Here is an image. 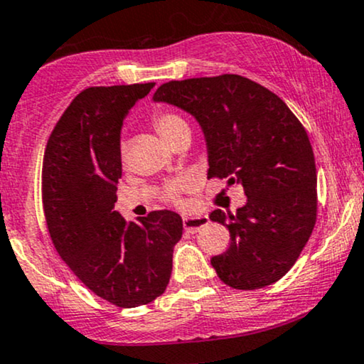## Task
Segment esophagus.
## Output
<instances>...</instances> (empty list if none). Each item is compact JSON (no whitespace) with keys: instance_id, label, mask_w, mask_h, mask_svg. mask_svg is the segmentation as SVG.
Wrapping results in <instances>:
<instances>
[{"instance_id":"1","label":"esophagus","mask_w":364,"mask_h":364,"mask_svg":"<svg viewBox=\"0 0 364 364\" xmlns=\"http://www.w3.org/2000/svg\"><path fill=\"white\" fill-rule=\"evenodd\" d=\"M208 224V215H186L183 219V228L188 232H196L202 229L203 225Z\"/></svg>"}]
</instances>
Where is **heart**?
Wrapping results in <instances>:
<instances>
[{
    "mask_svg": "<svg viewBox=\"0 0 364 364\" xmlns=\"http://www.w3.org/2000/svg\"><path fill=\"white\" fill-rule=\"evenodd\" d=\"M154 127H156L159 135L168 141L169 145L173 144L178 136H181L183 133L190 132V127H188L186 121L183 119L181 116L174 114V112H159V114L154 116ZM186 188L188 181H185V179L173 183V185L166 188V198L171 200V202H176L179 195H181V191L186 190Z\"/></svg>",
    "mask_w": 364,
    "mask_h": 364,
    "instance_id": "b5f03b06",
    "label": "heart"
}]
</instances>
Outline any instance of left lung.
<instances>
[{"instance_id":"8db88e82","label":"left lung","mask_w":364,"mask_h":364,"mask_svg":"<svg viewBox=\"0 0 364 364\" xmlns=\"http://www.w3.org/2000/svg\"><path fill=\"white\" fill-rule=\"evenodd\" d=\"M156 102L190 112L202 127L208 178L245 188L236 214L214 210L231 245L212 257L224 284L252 291L284 277L316 220V168L306 129L281 97L241 75L162 83Z\"/></svg>"}]
</instances>
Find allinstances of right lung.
<instances>
[{
  "label": "right lung",
  "instance_id": "right-lung-1",
  "mask_svg": "<svg viewBox=\"0 0 364 364\" xmlns=\"http://www.w3.org/2000/svg\"><path fill=\"white\" fill-rule=\"evenodd\" d=\"M156 83L89 87L54 127L43 162V205L53 245L99 298L135 308L161 296L181 240L176 212L127 223L114 210L124 116Z\"/></svg>",
  "mask_w": 364,
  "mask_h": 364
}]
</instances>
